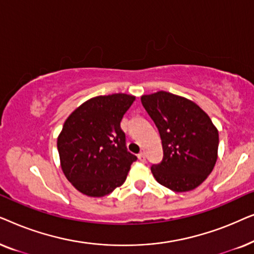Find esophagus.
Returning a JSON list of instances; mask_svg holds the SVG:
<instances>
[{
    "label": "esophagus",
    "mask_w": 254,
    "mask_h": 254,
    "mask_svg": "<svg viewBox=\"0 0 254 254\" xmlns=\"http://www.w3.org/2000/svg\"><path fill=\"white\" fill-rule=\"evenodd\" d=\"M137 157H138V159H140L142 163L145 162V155L143 154V152H140V154L137 155Z\"/></svg>",
    "instance_id": "obj_1"
}]
</instances>
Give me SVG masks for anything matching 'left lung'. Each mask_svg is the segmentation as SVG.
<instances>
[{"instance_id": "obj_1", "label": "left lung", "mask_w": 254, "mask_h": 254, "mask_svg": "<svg viewBox=\"0 0 254 254\" xmlns=\"http://www.w3.org/2000/svg\"><path fill=\"white\" fill-rule=\"evenodd\" d=\"M142 105L158 128L163 161L151 172L173 192L200 186L218 157V130L199 105L185 97L157 91L141 97Z\"/></svg>"}]
</instances>
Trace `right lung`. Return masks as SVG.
Instances as JSON below:
<instances>
[{
	"instance_id": "right-lung-1",
	"label": "right lung",
	"mask_w": 254,
	"mask_h": 254,
	"mask_svg": "<svg viewBox=\"0 0 254 254\" xmlns=\"http://www.w3.org/2000/svg\"><path fill=\"white\" fill-rule=\"evenodd\" d=\"M136 97L90 98L65 119L58 136L62 172L78 192L102 197L123 185L136 156L127 151L120 123Z\"/></svg>"
}]
</instances>
